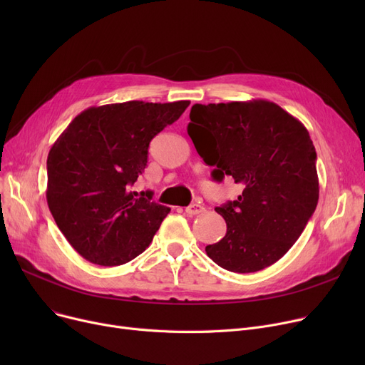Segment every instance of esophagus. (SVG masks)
<instances>
[{
    "label": "esophagus",
    "mask_w": 365,
    "mask_h": 365,
    "mask_svg": "<svg viewBox=\"0 0 365 365\" xmlns=\"http://www.w3.org/2000/svg\"><path fill=\"white\" fill-rule=\"evenodd\" d=\"M204 205L201 202H195V204H190L189 207H186L185 212L189 215V216H197V215H201L204 212Z\"/></svg>",
    "instance_id": "1"
}]
</instances>
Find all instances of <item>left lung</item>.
<instances>
[{
  "label": "left lung",
  "instance_id": "8db88e82",
  "mask_svg": "<svg viewBox=\"0 0 365 365\" xmlns=\"http://www.w3.org/2000/svg\"><path fill=\"white\" fill-rule=\"evenodd\" d=\"M187 134L212 176H231L242 194L216 212L226 235L205 247L223 269L250 274L278 262L314 215L319 183L306 127L267 101L194 105Z\"/></svg>",
  "mask_w": 365,
  "mask_h": 365
}]
</instances>
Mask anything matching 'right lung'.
I'll list each match as a JSON object with an SVG mask.
<instances>
[{
    "mask_svg": "<svg viewBox=\"0 0 365 365\" xmlns=\"http://www.w3.org/2000/svg\"><path fill=\"white\" fill-rule=\"evenodd\" d=\"M189 101H131L91 106L72 120L47 158V204L86 260L124 264L149 247L170 208L130 186L148 163L150 140L179 120Z\"/></svg>",
    "mask_w": 365,
    "mask_h": 365,
    "instance_id": "add662e5",
    "label": "right lung"
}]
</instances>
